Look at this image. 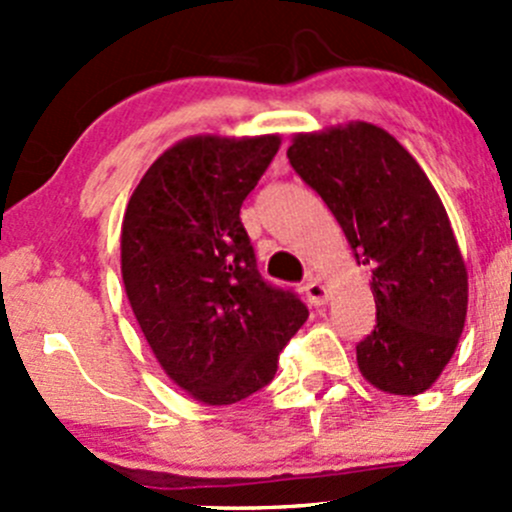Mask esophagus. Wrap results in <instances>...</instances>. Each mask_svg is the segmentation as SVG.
Returning a JSON list of instances; mask_svg holds the SVG:
<instances>
[{"mask_svg": "<svg viewBox=\"0 0 512 512\" xmlns=\"http://www.w3.org/2000/svg\"><path fill=\"white\" fill-rule=\"evenodd\" d=\"M302 292L312 307H322V304H327V299H329L327 287L322 285V280H319V277H309V280L304 282Z\"/></svg>", "mask_w": 512, "mask_h": 512, "instance_id": "34e87169", "label": "esophagus"}]
</instances>
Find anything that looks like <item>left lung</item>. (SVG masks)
Instances as JSON below:
<instances>
[{
  "instance_id": "obj_1",
  "label": "left lung",
  "mask_w": 512,
  "mask_h": 512,
  "mask_svg": "<svg viewBox=\"0 0 512 512\" xmlns=\"http://www.w3.org/2000/svg\"><path fill=\"white\" fill-rule=\"evenodd\" d=\"M287 158L369 270L376 327L356 347L361 376L386 394H423L456 352L468 312L466 262L436 188L366 121L294 133Z\"/></svg>"
}]
</instances>
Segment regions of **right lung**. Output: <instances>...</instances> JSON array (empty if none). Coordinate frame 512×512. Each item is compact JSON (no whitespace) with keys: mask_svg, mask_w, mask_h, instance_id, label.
Wrapping results in <instances>:
<instances>
[{"mask_svg":"<svg viewBox=\"0 0 512 512\" xmlns=\"http://www.w3.org/2000/svg\"><path fill=\"white\" fill-rule=\"evenodd\" d=\"M280 143L277 133L183 138L153 160L123 213L128 304L160 369L205 406L270 384L282 347L307 322L292 292L260 277L240 220Z\"/></svg>","mask_w":512,"mask_h":512,"instance_id":"obj_1","label":"right lung"}]
</instances>
